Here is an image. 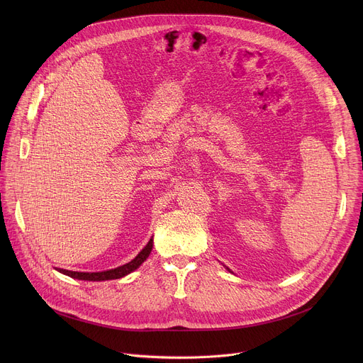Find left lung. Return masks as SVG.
I'll return each instance as SVG.
<instances>
[{
	"instance_id": "1",
	"label": "left lung",
	"mask_w": 363,
	"mask_h": 363,
	"mask_svg": "<svg viewBox=\"0 0 363 363\" xmlns=\"http://www.w3.org/2000/svg\"><path fill=\"white\" fill-rule=\"evenodd\" d=\"M227 270H228V272H230V273H233V272H231V270H230V269H228V267H227Z\"/></svg>"
}]
</instances>
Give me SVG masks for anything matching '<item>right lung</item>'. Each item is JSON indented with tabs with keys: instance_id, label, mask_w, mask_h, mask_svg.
Instances as JSON below:
<instances>
[{
	"instance_id": "1",
	"label": "right lung",
	"mask_w": 363,
	"mask_h": 363,
	"mask_svg": "<svg viewBox=\"0 0 363 363\" xmlns=\"http://www.w3.org/2000/svg\"><path fill=\"white\" fill-rule=\"evenodd\" d=\"M153 247V238H150L147 241V244L140 250V252L133 258L132 262L112 269V270H106V272H96V273H84V272H70V270H65V269H56L57 272H60L62 274H66L72 279H77V280H86V281H105V280H115V279H122L128 274H130L132 272H135L136 269H139L142 266V263L149 257L150 251Z\"/></svg>"
}]
</instances>
